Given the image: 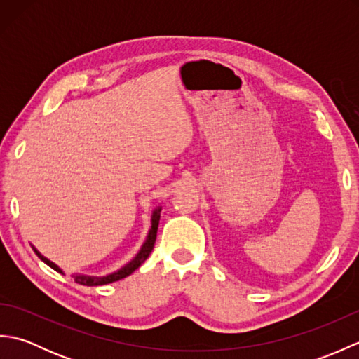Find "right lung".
Segmentation results:
<instances>
[{"instance_id": "1", "label": "right lung", "mask_w": 359, "mask_h": 359, "mask_svg": "<svg viewBox=\"0 0 359 359\" xmlns=\"http://www.w3.org/2000/svg\"><path fill=\"white\" fill-rule=\"evenodd\" d=\"M160 211H162V208L157 207L154 211H152V216H151V228L148 231V236H147V241L143 242V245L140 248L139 253L135 255L134 259H131L126 265L121 266L120 270L114 271L111 274H106V276H88V274H72V278L75 279V282L77 284H81V285H88V287H97V285H104V284H111V282H116V280H120L123 279L126 276H129V274L134 273L139 266L147 261L148 256L151 255L152 248H154V243H156V238H157V228H158V220H160ZM32 250L35 251V255L41 259V261L44 264H48L50 269H53L58 273H63V270L60 269L58 265L53 264L52 261H49L48 257H44L40 251H38L35 247H32Z\"/></svg>"}]
</instances>
